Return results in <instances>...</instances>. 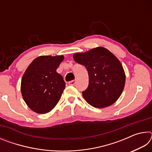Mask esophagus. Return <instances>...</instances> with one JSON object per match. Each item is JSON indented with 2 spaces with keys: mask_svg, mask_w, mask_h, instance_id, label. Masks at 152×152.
<instances>
[{
  "mask_svg": "<svg viewBox=\"0 0 152 152\" xmlns=\"http://www.w3.org/2000/svg\"><path fill=\"white\" fill-rule=\"evenodd\" d=\"M75 84H76V80H71L68 82L69 85H71V86H74Z\"/></svg>",
  "mask_w": 152,
  "mask_h": 152,
  "instance_id": "obj_1",
  "label": "esophagus"
}]
</instances>
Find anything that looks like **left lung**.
I'll use <instances>...</instances> for the list:
<instances>
[{"label":"left lung","instance_id":"left-lung-1","mask_svg":"<svg viewBox=\"0 0 152 152\" xmlns=\"http://www.w3.org/2000/svg\"><path fill=\"white\" fill-rule=\"evenodd\" d=\"M73 58L88 71V86L82 92L86 102L96 108L107 107L116 102L125 83V72L119 60L102 47L75 53Z\"/></svg>","mask_w":152,"mask_h":152}]
</instances>
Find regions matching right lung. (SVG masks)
Instances as JSON below:
<instances>
[{
  "label": "right lung",
  "mask_w": 152,
  "mask_h": 152,
  "mask_svg": "<svg viewBox=\"0 0 152 152\" xmlns=\"http://www.w3.org/2000/svg\"><path fill=\"white\" fill-rule=\"evenodd\" d=\"M64 58V56H39L25 70L20 91L27 106L34 112L49 113L60 101L66 83L56 70Z\"/></svg>",
  "instance_id": "obj_1"
}]
</instances>
